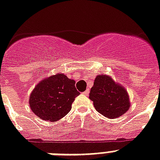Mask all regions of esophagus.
Instances as JSON below:
<instances>
[{
  "label": "esophagus",
  "mask_w": 160,
  "mask_h": 160,
  "mask_svg": "<svg viewBox=\"0 0 160 160\" xmlns=\"http://www.w3.org/2000/svg\"><path fill=\"white\" fill-rule=\"evenodd\" d=\"M89 89H86V90H85V91H84L83 93H84V95H88V94H89Z\"/></svg>",
  "instance_id": "34e87169"
}]
</instances>
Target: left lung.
Wrapping results in <instances>:
<instances>
[{
	"label": "left lung",
	"mask_w": 160,
	"mask_h": 160,
	"mask_svg": "<svg viewBox=\"0 0 160 160\" xmlns=\"http://www.w3.org/2000/svg\"><path fill=\"white\" fill-rule=\"evenodd\" d=\"M89 98L93 106L102 116L117 118L126 113L131 107L127 89L108 75H98L90 89Z\"/></svg>",
	"instance_id": "obj_1"
}]
</instances>
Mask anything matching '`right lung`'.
<instances>
[{"mask_svg": "<svg viewBox=\"0 0 160 160\" xmlns=\"http://www.w3.org/2000/svg\"><path fill=\"white\" fill-rule=\"evenodd\" d=\"M75 84V80L63 73L45 78L31 92L28 98L31 110L42 120L52 122L64 118L80 94Z\"/></svg>", "mask_w": 160, "mask_h": 160, "instance_id": "obj_1", "label": "right lung"}]
</instances>
